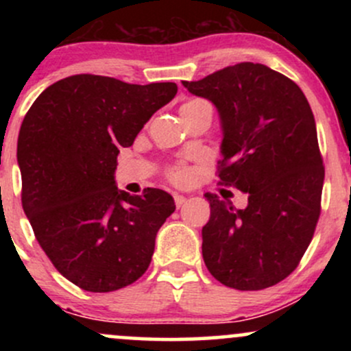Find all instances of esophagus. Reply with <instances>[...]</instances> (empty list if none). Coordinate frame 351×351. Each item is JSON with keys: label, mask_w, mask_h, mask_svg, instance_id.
Wrapping results in <instances>:
<instances>
[{"label": "esophagus", "mask_w": 351, "mask_h": 351, "mask_svg": "<svg viewBox=\"0 0 351 351\" xmlns=\"http://www.w3.org/2000/svg\"><path fill=\"white\" fill-rule=\"evenodd\" d=\"M186 196H183V195H175V204H176V208H181L183 206L184 203H186Z\"/></svg>", "instance_id": "34e87169"}]
</instances>
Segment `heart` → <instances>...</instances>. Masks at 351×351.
<instances>
[{"instance_id": "obj_1", "label": "heart", "mask_w": 351, "mask_h": 351, "mask_svg": "<svg viewBox=\"0 0 351 351\" xmlns=\"http://www.w3.org/2000/svg\"><path fill=\"white\" fill-rule=\"evenodd\" d=\"M201 102H203V100H189V102L183 104V106H181L180 114H181V112H183V110H186V108L196 106V104H201ZM168 178H170V180L173 181V183H178V184L186 183L188 178H189L188 168L183 167V165H178V167L171 168V170L168 171Z\"/></svg>"}]
</instances>
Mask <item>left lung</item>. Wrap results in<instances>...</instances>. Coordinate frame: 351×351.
<instances>
[{
  "label": "left lung",
  "instance_id": "obj_1",
  "mask_svg": "<svg viewBox=\"0 0 351 351\" xmlns=\"http://www.w3.org/2000/svg\"><path fill=\"white\" fill-rule=\"evenodd\" d=\"M183 86L219 112V183L249 193L244 209L204 195V264L237 291L279 284L297 269L320 217L325 168L312 108L293 80L264 64L241 62Z\"/></svg>",
  "mask_w": 351,
  "mask_h": 351
}]
</instances>
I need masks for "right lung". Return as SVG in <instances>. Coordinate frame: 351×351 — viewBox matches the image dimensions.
Returning <instances> with one entry per match:
<instances>
[{
  "mask_svg": "<svg viewBox=\"0 0 351 351\" xmlns=\"http://www.w3.org/2000/svg\"><path fill=\"white\" fill-rule=\"evenodd\" d=\"M178 92L77 74L34 100L18 136L21 203L54 267L87 292L134 284L152 263L155 237L175 203L167 191L132 196L115 186L120 147Z\"/></svg>",
  "mask_w": 351,
  "mask_h": 351,
  "instance_id": "right-lung-1",
  "label": "right lung"
}]
</instances>
